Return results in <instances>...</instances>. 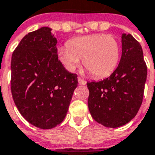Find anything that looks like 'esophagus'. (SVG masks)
<instances>
[{"label": "esophagus", "instance_id": "obj_1", "mask_svg": "<svg viewBox=\"0 0 155 155\" xmlns=\"http://www.w3.org/2000/svg\"><path fill=\"white\" fill-rule=\"evenodd\" d=\"M78 83L80 85H81V86H84V85L87 84V81H84L83 79H81V77H79L78 78Z\"/></svg>", "mask_w": 155, "mask_h": 155}]
</instances>
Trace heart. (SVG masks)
<instances>
[{
	"label": "heart",
	"mask_w": 155,
	"mask_h": 155,
	"mask_svg": "<svg viewBox=\"0 0 155 155\" xmlns=\"http://www.w3.org/2000/svg\"><path fill=\"white\" fill-rule=\"evenodd\" d=\"M120 54L117 39L105 34L71 39L67 48H61L58 52L60 61L68 70H74L82 60L83 66L95 78L111 74L117 67Z\"/></svg>",
	"instance_id": "heart-1"
}]
</instances>
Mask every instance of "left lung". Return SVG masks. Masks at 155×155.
Here are the masks:
<instances>
[{
  "mask_svg": "<svg viewBox=\"0 0 155 155\" xmlns=\"http://www.w3.org/2000/svg\"><path fill=\"white\" fill-rule=\"evenodd\" d=\"M121 44V58L114 73L103 81L87 83L92 117L113 128L128 123L137 114L147 74L140 44L130 34H122Z\"/></svg>",
  "mask_w": 155,
  "mask_h": 155,
  "instance_id": "8db88e82",
  "label": "left lung"
}]
</instances>
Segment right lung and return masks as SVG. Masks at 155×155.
<instances>
[{
	"instance_id": "add662e5",
	"label": "right lung",
	"mask_w": 155,
	"mask_h": 155,
	"mask_svg": "<svg viewBox=\"0 0 155 155\" xmlns=\"http://www.w3.org/2000/svg\"><path fill=\"white\" fill-rule=\"evenodd\" d=\"M57 40L42 27L26 35L11 60V92L21 114L30 124L50 129L62 122L68 110L77 74L58 59Z\"/></svg>"
}]
</instances>
